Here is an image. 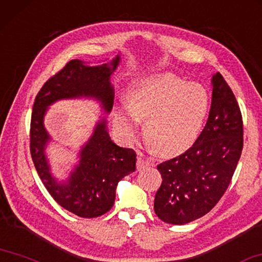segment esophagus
Returning <instances> with one entry per match:
<instances>
[{
    "label": "esophagus",
    "mask_w": 262,
    "mask_h": 262,
    "mask_svg": "<svg viewBox=\"0 0 262 262\" xmlns=\"http://www.w3.org/2000/svg\"><path fill=\"white\" fill-rule=\"evenodd\" d=\"M136 165H138V170H142L144 168L149 167V165H151V162L149 160L143 159L142 156H139L138 157V162H136Z\"/></svg>",
    "instance_id": "obj_1"
}]
</instances>
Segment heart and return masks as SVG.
I'll return each instance as SVG.
<instances>
[{
    "instance_id": "1",
    "label": "heart",
    "mask_w": 262,
    "mask_h": 262,
    "mask_svg": "<svg viewBox=\"0 0 262 262\" xmlns=\"http://www.w3.org/2000/svg\"><path fill=\"white\" fill-rule=\"evenodd\" d=\"M127 101L128 107L118 108L114 114L119 132L130 140L136 134L139 119H144L147 146L163 157L183 152L194 142L210 108L205 87L171 73L135 81Z\"/></svg>"
}]
</instances>
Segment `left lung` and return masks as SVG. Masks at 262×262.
<instances>
[{
	"instance_id": "1",
	"label": "left lung",
	"mask_w": 262,
	"mask_h": 262,
	"mask_svg": "<svg viewBox=\"0 0 262 262\" xmlns=\"http://www.w3.org/2000/svg\"><path fill=\"white\" fill-rule=\"evenodd\" d=\"M212 102L204 129L185 152L157 165L162 184L154 210L161 221L183 225L203 217L225 193L244 146L236 99L221 73L212 78Z\"/></svg>"
}]
</instances>
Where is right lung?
<instances>
[{
  "label": "right lung",
  "instance_id": "add662e5",
  "mask_svg": "<svg viewBox=\"0 0 262 262\" xmlns=\"http://www.w3.org/2000/svg\"><path fill=\"white\" fill-rule=\"evenodd\" d=\"M120 61L89 66L81 60L69 61L52 76L36 95L30 123V152L39 178L52 198L65 210L81 218H97L112 209L116 185L136 169V154L111 140L106 120L97 123L93 135L80 150V161L64 183H57L50 172L45 144L50 140L43 119L48 107L60 99L94 98L110 113L114 102L111 74Z\"/></svg>",
  "mask_w": 262,
  "mask_h": 262
}]
</instances>
